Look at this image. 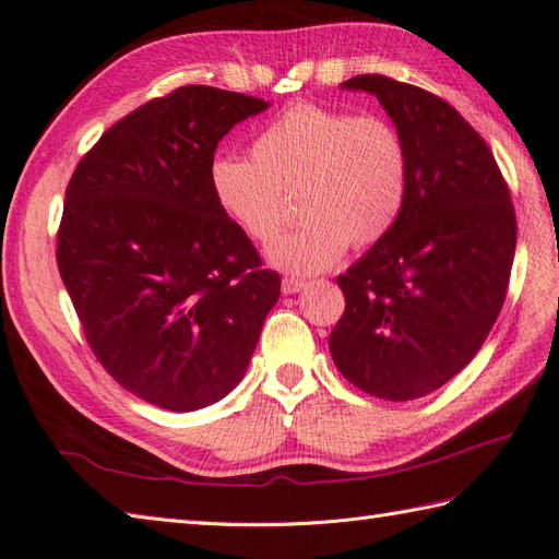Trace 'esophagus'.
<instances>
[{
	"instance_id": "1",
	"label": "esophagus",
	"mask_w": 559,
	"mask_h": 559,
	"mask_svg": "<svg viewBox=\"0 0 559 559\" xmlns=\"http://www.w3.org/2000/svg\"><path fill=\"white\" fill-rule=\"evenodd\" d=\"M302 286H306V282L302 280H298V277H284L282 280V294H286V296H292V294H298Z\"/></svg>"
}]
</instances>
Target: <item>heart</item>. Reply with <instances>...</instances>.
Returning a JSON list of instances; mask_svg holds the SVG:
<instances>
[{
    "label": "heart",
    "mask_w": 559,
    "mask_h": 559,
    "mask_svg": "<svg viewBox=\"0 0 559 559\" xmlns=\"http://www.w3.org/2000/svg\"><path fill=\"white\" fill-rule=\"evenodd\" d=\"M253 156L216 154L210 189L249 240H277L298 193L300 228L270 249L273 265L312 275L366 249L399 224L411 189V151L401 130L378 114L296 105L273 118L251 144Z\"/></svg>",
    "instance_id": "1"
}]
</instances>
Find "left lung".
I'll return each mask as SVG.
<instances>
[{
  "label": "left lung",
  "instance_id": "left-lung-1",
  "mask_svg": "<svg viewBox=\"0 0 559 559\" xmlns=\"http://www.w3.org/2000/svg\"><path fill=\"white\" fill-rule=\"evenodd\" d=\"M373 93L411 151L396 228L337 286L345 312L329 347L361 392L413 401L476 357L509 292L515 210L492 151L466 118L425 88L382 74L343 83Z\"/></svg>",
  "mask_w": 559,
  "mask_h": 559
}]
</instances>
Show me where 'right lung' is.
I'll list each match as a JSON object with an SVG mask.
<instances>
[{
  "instance_id": "1",
  "label": "right lung",
  "mask_w": 559,
  "mask_h": 559,
  "mask_svg": "<svg viewBox=\"0 0 559 559\" xmlns=\"http://www.w3.org/2000/svg\"><path fill=\"white\" fill-rule=\"evenodd\" d=\"M265 99L181 86L114 123L67 183L56 259L107 373L189 413L238 384L280 275L216 205L210 163Z\"/></svg>"
}]
</instances>
